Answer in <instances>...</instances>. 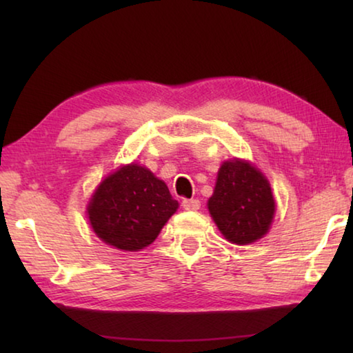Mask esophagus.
I'll return each instance as SVG.
<instances>
[{
	"mask_svg": "<svg viewBox=\"0 0 353 353\" xmlns=\"http://www.w3.org/2000/svg\"><path fill=\"white\" fill-rule=\"evenodd\" d=\"M182 207L185 210H199V199H182Z\"/></svg>",
	"mask_w": 353,
	"mask_h": 353,
	"instance_id": "esophagus-1",
	"label": "esophagus"
}]
</instances>
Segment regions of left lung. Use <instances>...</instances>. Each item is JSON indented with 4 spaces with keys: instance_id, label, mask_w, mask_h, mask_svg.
I'll return each mask as SVG.
<instances>
[{
    "instance_id": "left-lung-1",
    "label": "left lung",
    "mask_w": 353,
    "mask_h": 353,
    "mask_svg": "<svg viewBox=\"0 0 353 353\" xmlns=\"http://www.w3.org/2000/svg\"><path fill=\"white\" fill-rule=\"evenodd\" d=\"M208 210L227 240L249 244L270 229L276 202L270 182L259 170L248 162L232 160L219 168Z\"/></svg>"
}]
</instances>
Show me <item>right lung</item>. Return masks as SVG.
I'll return each instance as SVG.
<instances>
[{
  "label": "right lung",
  "mask_w": 353,
  "mask_h": 353,
  "mask_svg": "<svg viewBox=\"0 0 353 353\" xmlns=\"http://www.w3.org/2000/svg\"><path fill=\"white\" fill-rule=\"evenodd\" d=\"M177 207L165 182L132 163L101 182L88 204V219L107 244L139 250L157 238Z\"/></svg>",
  "instance_id": "add662e5"
}]
</instances>
